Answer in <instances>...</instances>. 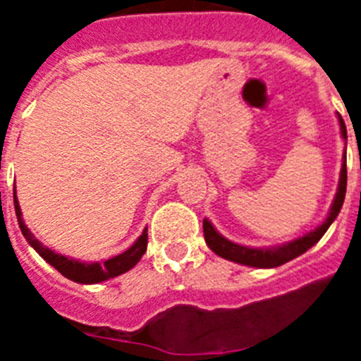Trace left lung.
<instances>
[{"label": "left lung", "instance_id": "8db88e82", "mask_svg": "<svg viewBox=\"0 0 361 361\" xmlns=\"http://www.w3.org/2000/svg\"><path fill=\"white\" fill-rule=\"evenodd\" d=\"M338 123H340V132L342 137L347 141V128L345 123H343L342 116H338ZM345 190H347V166H345V153H343V162L342 170H340V180H338V190L336 195H334L333 204H331V209L325 216V220L320 226L312 229V231L305 233L304 237H298L295 240H289L286 244L273 245V247H250V245H242L237 242L228 240L226 237H222L219 231L215 229V226L209 222L208 219H204L202 228H204V240L208 244L209 250L213 251L219 257L226 258V260H231V262L242 264V266L250 267H279L282 264L289 262L293 258L304 255L305 251L311 250L312 245L317 244L324 233L329 229V226L333 224L334 219L338 216L340 209L343 206V200H345Z\"/></svg>", "mask_w": 361, "mask_h": 361}]
</instances>
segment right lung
Segmentation results:
<instances>
[{
    "label": "right lung",
    "instance_id": "right-lung-1",
    "mask_svg": "<svg viewBox=\"0 0 361 361\" xmlns=\"http://www.w3.org/2000/svg\"><path fill=\"white\" fill-rule=\"evenodd\" d=\"M14 208L16 216H18L19 222V229H21V233H23V237L27 238L28 244H30L32 247L39 253V257H43L50 266L56 267L63 276H66L68 280H73V282L99 283L104 282V280L108 279H114V276H119L123 275V273H126V271L132 269V267L141 260L142 255L146 253V245H148V228H145L141 237L137 238L124 253L108 258V260H101V262H81V260H75V258H68L65 257V255L56 253V251H52L50 247L43 245L34 235H32L30 229H28L27 224L23 222V216H21V208H19L18 197H16V190Z\"/></svg>",
    "mask_w": 361,
    "mask_h": 361
}]
</instances>
